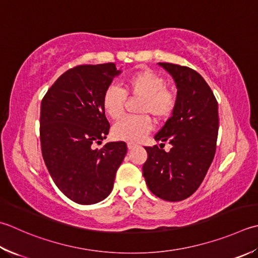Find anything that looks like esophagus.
I'll use <instances>...</instances> for the list:
<instances>
[{
  "label": "esophagus",
  "instance_id": "34e87169",
  "mask_svg": "<svg viewBox=\"0 0 258 258\" xmlns=\"http://www.w3.org/2000/svg\"><path fill=\"white\" fill-rule=\"evenodd\" d=\"M136 146H138V145H136V144H134V143H127V149L128 150H133V149H135L136 148Z\"/></svg>",
  "mask_w": 258,
  "mask_h": 258
}]
</instances>
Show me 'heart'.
Masks as SVG:
<instances>
[{"mask_svg": "<svg viewBox=\"0 0 258 258\" xmlns=\"http://www.w3.org/2000/svg\"><path fill=\"white\" fill-rule=\"evenodd\" d=\"M127 95L131 97H141L139 106L141 116H128L116 123L113 127V136L116 140L126 142H140L151 130L152 119L163 120L170 117L176 106V95L172 89L166 87V80L160 73L153 69L143 68L130 75L125 79V88L108 86L102 98L103 109L112 119L123 116Z\"/></svg>", "mask_w": 258, "mask_h": 258, "instance_id": "heart-1", "label": "heart"}]
</instances>
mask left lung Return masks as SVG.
<instances>
[{
	"mask_svg": "<svg viewBox=\"0 0 258 258\" xmlns=\"http://www.w3.org/2000/svg\"><path fill=\"white\" fill-rule=\"evenodd\" d=\"M178 87L176 106L155 141L168 140L169 153L145 146L143 175L151 192L166 201L186 199L199 188L216 153L218 103L201 75L185 66L160 62Z\"/></svg>",
	"mask_w": 258,
	"mask_h": 258,
	"instance_id": "left-lung-1",
	"label": "left lung"
}]
</instances>
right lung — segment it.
<instances>
[{
	"instance_id": "add662e5",
	"label": "right lung",
	"mask_w": 258,
	"mask_h": 258,
	"mask_svg": "<svg viewBox=\"0 0 258 258\" xmlns=\"http://www.w3.org/2000/svg\"><path fill=\"white\" fill-rule=\"evenodd\" d=\"M119 73L113 62L76 66L42 98L40 142L44 163L58 189L80 205L99 203L110 194L127 152L123 141L94 149L109 133L102 98Z\"/></svg>"
}]
</instances>
